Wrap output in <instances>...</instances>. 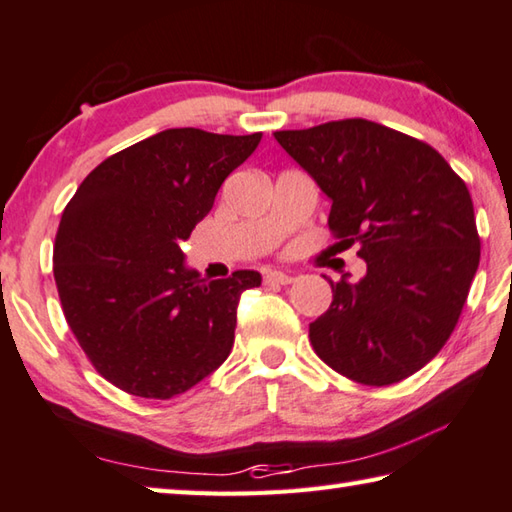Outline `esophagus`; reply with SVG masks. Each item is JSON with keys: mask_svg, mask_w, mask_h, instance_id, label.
Returning <instances> with one entry per match:
<instances>
[{"mask_svg": "<svg viewBox=\"0 0 512 512\" xmlns=\"http://www.w3.org/2000/svg\"><path fill=\"white\" fill-rule=\"evenodd\" d=\"M296 277L282 271H266L264 273V284H291Z\"/></svg>", "mask_w": 512, "mask_h": 512, "instance_id": "1", "label": "esophagus"}]
</instances>
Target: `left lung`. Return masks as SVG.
I'll return each instance as SVG.
<instances>
[{
	"instance_id": "left-lung-1",
	"label": "left lung",
	"mask_w": 512,
	"mask_h": 512,
	"mask_svg": "<svg viewBox=\"0 0 512 512\" xmlns=\"http://www.w3.org/2000/svg\"><path fill=\"white\" fill-rule=\"evenodd\" d=\"M275 140L332 201L329 230L357 244L359 282H332L309 325L320 359L343 377L388 386L443 350L481 257L472 196L429 144L368 119L327 121Z\"/></svg>"
}]
</instances>
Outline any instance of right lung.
<instances>
[{
  "mask_svg": "<svg viewBox=\"0 0 512 512\" xmlns=\"http://www.w3.org/2000/svg\"><path fill=\"white\" fill-rule=\"evenodd\" d=\"M262 133L169 128L103 160L60 219L54 277L69 329L103 379L171 400L228 359L257 271L205 282L180 244Z\"/></svg>",
  "mask_w": 512,
  "mask_h": 512,
  "instance_id": "1",
  "label": "right lung"
}]
</instances>
